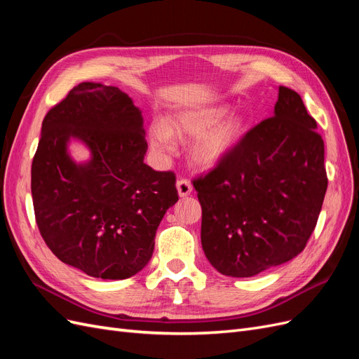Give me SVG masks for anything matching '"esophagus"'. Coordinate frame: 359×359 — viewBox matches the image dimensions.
I'll use <instances>...</instances> for the list:
<instances>
[{
	"label": "esophagus",
	"instance_id": "1",
	"mask_svg": "<svg viewBox=\"0 0 359 359\" xmlns=\"http://www.w3.org/2000/svg\"><path fill=\"white\" fill-rule=\"evenodd\" d=\"M191 184H190V181H187V180H184V178H181V180H178L177 181V190H178V194H180V198H186V196H189V194L191 193Z\"/></svg>",
	"mask_w": 359,
	"mask_h": 359
}]
</instances>
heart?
Returning a JSON list of instances; mask_svg holds the SVG:
<instances>
[{
    "instance_id": "1",
    "label": "heart",
    "mask_w": 359,
    "mask_h": 359,
    "mask_svg": "<svg viewBox=\"0 0 359 359\" xmlns=\"http://www.w3.org/2000/svg\"><path fill=\"white\" fill-rule=\"evenodd\" d=\"M226 112V106H210L177 114L166 123H154L149 127L151 145L158 153L169 154L173 151L172 135L196 136L190 157L198 166L211 168L232 153L248 126L243 114Z\"/></svg>"
}]
</instances>
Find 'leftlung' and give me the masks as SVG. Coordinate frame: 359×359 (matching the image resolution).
Returning a JSON list of instances; mask_svg holds the SVG:
<instances>
[{
	"label": "left lung",
	"mask_w": 359,
	"mask_h": 359,
	"mask_svg": "<svg viewBox=\"0 0 359 359\" xmlns=\"http://www.w3.org/2000/svg\"><path fill=\"white\" fill-rule=\"evenodd\" d=\"M316 127L299 94L278 86L274 115L193 181L203 253L223 276H257L306 247L328 187Z\"/></svg>",
	"instance_id": "left-lung-1"
}]
</instances>
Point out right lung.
Masks as SVG:
<instances>
[{
	"mask_svg": "<svg viewBox=\"0 0 359 359\" xmlns=\"http://www.w3.org/2000/svg\"><path fill=\"white\" fill-rule=\"evenodd\" d=\"M90 153L76 162L68 145ZM144 118L116 86L82 82L46 114L31 166L39 231L61 262L103 280L137 274L157 227L177 203L172 172L144 163Z\"/></svg>",
	"mask_w": 359,
	"mask_h": 359,
	"instance_id": "obj_1",
	"label": "right lung"
}]
</instances>
